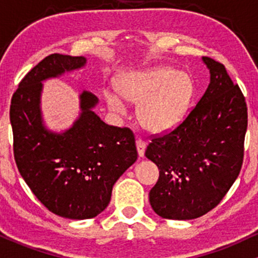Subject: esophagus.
<instances>
[{"label":"esophagus","instance_id":"esophagus-1","mask_svg":"<svg viewBox=\"0 0 258 258\" xmlns=\"http://www.w3.org/2000/svg\"><path fill=\"white\" fill-rule=\"evenodd\" d=\"M136 146H137V150H138V155L141 156H144V153H146V148H147V143L144 141H142V139H137V142H136Z\"/></svg>","mask_w":258,"mask_h":258}]
</instances>
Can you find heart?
I'll return each instance as SVG.
<instances>
[{
	"instance_id": "b5f03b06",
	"label": "heart",
	"mask_w": 258,
	"mask_h": 258,
	"mask_svg": "<svg viewBox=\"0 0 258 258\" xmlns=\"http://www.w3.org/2000/svg\"><path fill=\"white\" fill-rule=\"evenodd\" d=\"M117 90L125 99L141 102L138 117L146 128L166 132L186 116L195 87L188 74L161 67L125 74L117 82ZM105 100L111 110L125 111V103L119 94L106 91Z\"/></svg>"
}]
</instances>
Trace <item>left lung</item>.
Returning a JSON list of instances; mask_svg holds the SVG:
<instances>
[{
  "instance_id": "obj_1",
  "label": "left lung",
  "mask_w": 258,
  "mask_h": 258,
  "mask_svg": "<svg viewBox=\"0 0 258 258\" xmlns=\"http://www.w3.org/2000/svg\"><path fill=\"white\" fill-rule=\"evenodd\" d=\"M210 84L172 131L153 135L146 156L159 168L149 193L155 214L194 220L215 209L239 176L244 160L247 106L224 65L203 57Z\"/></svg>"
}]
</instances>
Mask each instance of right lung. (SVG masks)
<instances>
[{"label":"right lung","instance_id":"1","mask_svg":"<svg viewBox=\"0 0 258 258\" xmlns=\"http://www.w3.org/2000/svg\"><path fill=\"white\" fill-rule=\"evenodd\" d=\"M85 64V57L58 53L42 59L19 82L10 109L18 170L41 204L70 220L104 211L112 185L138 158L133 132L103 122L90 92L80 96L82 112L72 128L58 135L42 125L41 82Z\"/></svg>","mask_w":258,"mask_h":258}]
</instances>
